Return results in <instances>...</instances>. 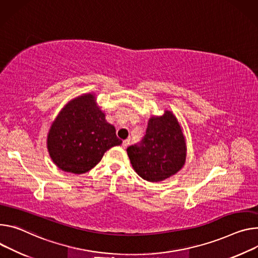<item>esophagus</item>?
Wrapping results in <instances>:
<instances>
[{
    "label": "esophagus",
    "instance_id": "esophagus-1",
    "mask_svg": "<svg viewBox=\"0 0 258 258\" xmlns=\"http://www.w3.org/2000/svg\"><path fill=\"white\" fill-rule=\"evenodd\" d=\"M128 145H130V140H124V141L122 142V148L125 149Z\"/></svg>",
    "mask_w": 258,
    "mask_h": 258
}]
</instances>
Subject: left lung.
I'll use <instances>...</instances> for the list:
<instances>
[{
  "mask_svg": "<svg viewBox=\"0 0 258 258\" xmlns=\"http://www.w3.org/2000/svg\"><path fill=\"white\" fill-rule=\"evenodd\" d=\"M186 151L182 127L170 110H165L161 116H151L141 143L126 149L133 169L149 182L177 174L184 166Z\"/></svg>",
  "mask_w": 258,
  "mask_h": 258,
  "instance_id": "obj_1",
  "label": "left lung"
}]
</instances>
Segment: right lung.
I'll return each instance as SVG.
<instances>
[{"instance_id": "1", "label": "right lung", "mask_w": 258, "mask_h": 258, "mask_svg": "<svg viewBox=\"0 0 258 258\" xmlns=\"http://www.w3.org/2000/svg\"><path fill=\"white\" fill-rule=\"evenodd\" d=\"M105 116L92 92L76 97L59 111L47 134L48 153L59 170L84 174L107 150L122 143Z\"/></svg>"}]
</instances>
